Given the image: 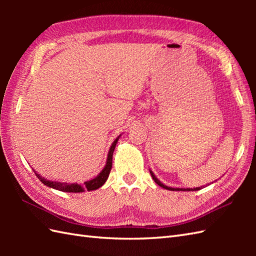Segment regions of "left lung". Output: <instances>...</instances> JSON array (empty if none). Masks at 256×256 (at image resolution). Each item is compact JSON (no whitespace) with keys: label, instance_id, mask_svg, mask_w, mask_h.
Listing matches in <instances>:
<instances>
[{"label":"left lung","instance_id":"left-lung-1","mask_svg":"<svg viewBox=\"0 0 256 256\" xmlns=\"http://www.w3.org/2000/svg\"><path fill=\"white\" fill-rule=\"evenodd\" d=\"M150 172L152 177H153V179L155 180V182H156L157 184H158V186H160V187H162V188H165V189H168V190H172V192H182H182H194V190L196 192V190H199V189H200V187L194 188V189H192H192H190V188L184 189V188H172V187H167V186H165L164 184H162V182L158 180V179L156 178V176L154 175V172H153L150 170Z\"/></svg>","mask_w":256,"mask_h":256}]
</instances>
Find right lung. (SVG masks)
Wrapping results in <instances>:
<instances>
[{"label": "right lung", "instance_id": "add662e5", "mask_svg": "<svg viewBox=\"0 0 256 256\" xmlns=\"http://www.w3.org/2000/svg\"><path fill=\"white\" fill-rule=\"evenodd\" d=\"M120 136H121V135H120ZM120 136H118L116 138V140H114V142L112 143L110 150H108V160H106V164L104 168H103L102 172L99 174V175H98L96 178L91 179V180H89V182H86L82 184H67V182H52V180H47L46 178L42 177L40 174L35 172L36 176L42 184H45V186L54 188L56 190H60V192H86V190L91 192V190H96L98 188H100L101 186L104 184V182H106V179L108 177V174H110V172H111L113 152H114V148H116Z\"/></svg>", "mask_w": 256, "mask_h": 256}]
</instances>
